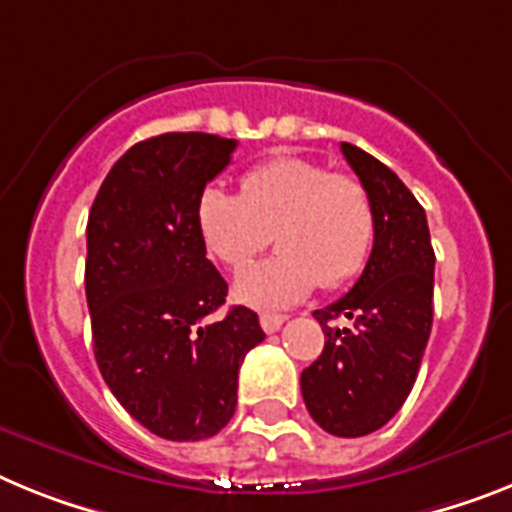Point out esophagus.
Returning a JSON list of instances; mask_svg holds the SVG:
<instances>
[{"label":"esophagus","instance_id":"esophagus-1","mask_svg":"<svg viewBox=\"0 0 512 512\" xmlns=\"http://www.w3.org/2000/svg\"><path fill=\"white\" fill-rule=\"evenodd\" d=\"M283 322H286V317H283V314H273V311H265V314H260L262 330L268 332V335H273V332L281 330Z\"/></svg>","mask_w":512,"mask_h":512}]
</instances>
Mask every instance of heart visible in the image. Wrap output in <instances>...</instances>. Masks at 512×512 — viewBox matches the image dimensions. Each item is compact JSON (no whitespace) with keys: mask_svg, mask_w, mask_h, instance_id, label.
Instances as JSON below:
<instances>
[{"mask_svg":"<svg viewBox=\"0 0 512 512\" xmlns=\"http://www.w3.org/2000/svg\"><path fill=\"white\" fill-rule=\"evenodd\" d=\"M198 229L208 252L231 270L247 268L275 234L281 252L237 278V299L275 309L319 283L335 288L361 273L376 239V208L358 177L278 157L242 177V198L208 188Z\"/></svg>","mask_w":512,"mask_h":512,"instance_id":"heart-1","label":"heart"}]
</instances>
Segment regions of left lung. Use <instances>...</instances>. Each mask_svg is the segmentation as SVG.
I'll list each match as a JSON object with an SVG mask.
<instances>
[{
	"label": "left lung",
	"mask_w": 512,
	"mask_h": 512,
	"mask_svg": "<svg viewBox=\"0 0 512 512\" xmlns=\"http://www.w3.org/2000/svg\"><path fill=\"white\" fill-rule=\"evenodd\" d=\"M342 154L376 208V239L361 278L342 299L314 311L324 350L301 373L306 410L337 438H361L397 415L420 371L433 327L435 252L425 208L368 151ZM348 318L342 328L336 324Z\"/></svg>",
	"instance_id": "left-lung-1"
}]
</instances>
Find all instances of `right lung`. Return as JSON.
Listing matches in <instances>:
<instances>
[{
	"instance_id": "obj_1",
	"label": "right lung",
	"mask_w": 512,
	"mask_h": 512,
	"mask_svg": "<svg viewBox=\"0 0 512 512\" xmlns=\"http://www.w3.org/2000/svg\"><path fill=\"white\" fill-rule=\"evenodd\" d=\"M234 139L162 133L113 164L87 221L84 288L102 379L133 420L167 441H203L237 410L244 355L265 340L257 314L226 301L206 257L198 203Z\"/></svg>"
}]
</instances>
